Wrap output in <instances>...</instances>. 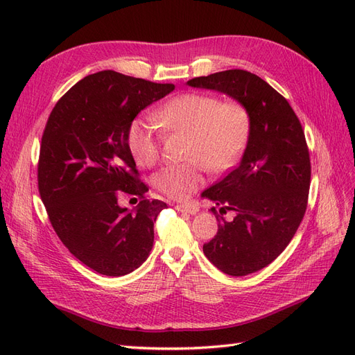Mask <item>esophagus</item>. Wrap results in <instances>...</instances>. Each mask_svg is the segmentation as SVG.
I'll return each mask as SVG.
<instances>
[{
    "instance_id": "obj_1",
    "label": "esophagus",
    "mask_w": 355,
    "mask_h": 355,
    "mask_svg": "<svg viewBox=\"0 0 355 355\" xmlns=\"http://www.w3.org/2000/svg\"><path fill=\"white\" fill-rule=\"evenodd\" d=\"M178 211L182 213H189V214H196L198 211V206L194 202H187V204H176L175 207Z\"/></svg>"
}]
</instances>
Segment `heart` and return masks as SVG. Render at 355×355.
<instances>
[{"label": "heart", "mask_w": 355, "mask_h": 355, "mask_svg": "<svg viewBox=\"0 0 355 355\" xmlns=\"http://www.w3.org/2000/svg\"><path fill=\"white\" fill-rule=\"evenodd\" d=\"M155 123L136 118L127 130V146L141 167L159 159V130L191 136L184 164H167L154 175V187L164 196L185 200L204 182L206 167L214 173L228 170L241 155L250 136L252 118L239 101H223L206 93H185L167 101L153 115Z\"/></svg>", "instance_id": "b5f03b06"}]
</instances>
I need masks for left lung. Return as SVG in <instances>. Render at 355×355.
Returning a JSON list of instances; mask_svg holds the SVG:
<instances>
[{"instance_id": "left-lung-1", "label": "left lung", "mask_w": 355, "mask_h": 355, "mask_svg": "<svg viewBox=\"0 0 355 355\" xmlns=\"http://www.w3.org/2000/svg\"><path fill=\"white\" fill-rule=\"evenodd\" d=\"M187 84L228 94L250 112L240 164L201 194L220 206V214L235 213L228 222L211 209L218 232L202 252L228 275L256 272L286 249L304 219L311 163L302 125L283 96L252 72L230 69Z\"/></svg>"}]
</instances>
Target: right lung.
<instances>
[{
	"mask_svg": "<svg viewBox=\"0 0 355 355\" xmlns=\"http://www.w3.org/2000/svg\"><path fill=\"white\" fill-rule=\"evenodd\" d=\"M173 90V84L101 71L72 85L47 120L38 161L41 200L60 241L102 275L130 274L153 249L154 222L167 204L146 198L127 130L139 112ZM123 193L139 198L133 211L117 204Z\"/></svg>",
	"mask_w": 355,
	"mask_h": 355,
	"instance_id": "1",
	"label": "right lung"
}]
</instances>
